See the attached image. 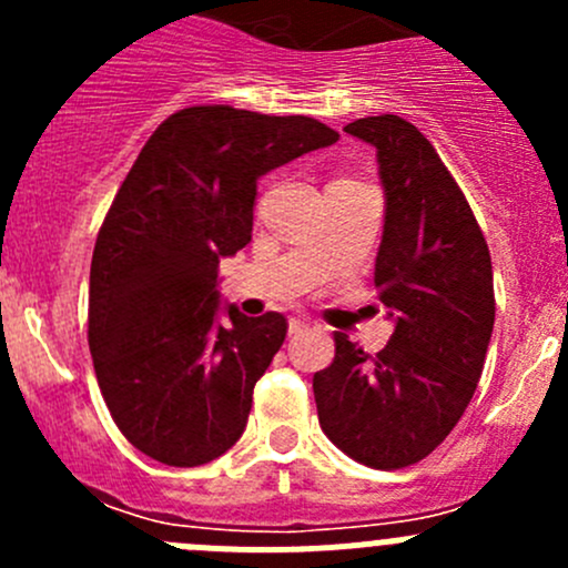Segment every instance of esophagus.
Returning a JSON list of instances; mask_svg holds the SVG:
<instances>
[{"mask_svg": "<svg viewBox=\"0 0 568 568\" xmlns=\"http://www.w3.org/2000/svg\"><path fill=\"white\" fill-rule=\"evenodd\" d=\"M307 326H311V324H307L305 318H291V321H288V332H291V335H296V332L307 329Z\"/></svg>", "mask_w": 568, "mask_h": 568, "instance_id": "esophagus-1", "label": "esophagus"}]
</instances>
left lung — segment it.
I'll return each instance as SVG.
<instances>
[{"label": "left lung", "mask_w": 568, "mask_h": 568, "mask_svg": "<svg viewBox=\"0 0 568 568\" xmlns=\"http://www.w3.org/2000/svg\"><path fill=\"white\" fill-rule=\"evenodd\" d=\"M346 134L376 148L385 231L374 283L395 329L376 357L335 332L313 376L318 423L354 462L398 469L426 459L467 409L495 326L486 239L432 142L398 114Z\"/></svg>", "instance_id": "1"}]
</instances>
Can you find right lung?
<instances>
[{"label": "right lung", "mask_w": 568, "mask_h": 568, "mask_svg": "<svg viewBox=\"0 0 568 568\" xmlns=\"http://www.w3.org/2000/svg\"><path fill=\"white\" fill-rule=\"evenodd\" d=\"M337 136L305 114L189 106L153 131L114 194L90 266L88 341L112 420L151 459L197 467L244 434L288 321L222 305L220 261L250 244L261 175Z\"/></svg>", "instance_id": "add662e5"}]
</instances>
